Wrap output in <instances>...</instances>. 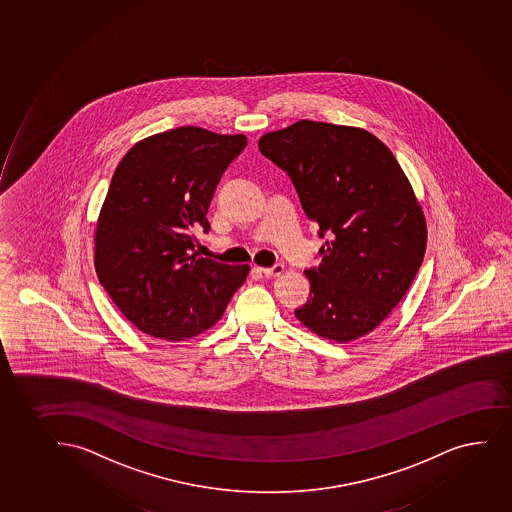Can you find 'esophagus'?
I'll list each match as a JSON object with an SVG mask.
<instances>
[{"label":"esophagus","mask_w":512,"mask_h":512,"mask_svg":"<svg viewBox=\"0 0 512 512\" xmlns=\"http://www.w3.org/2000/svg\"><path fill=\"white\" fill-rule=\"evenodd\" d=\"M259 271H261L265 277H280L283 271H285V266L275 265L273 268H259Z\"/></svg>","instance_id":"1"}]
</instances>
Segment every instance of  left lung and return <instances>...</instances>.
<instances>
[{
  "mask_svg": "<svg viewBox=\"0 0 512 512\" xmlns=\"http://www.w3.org/2000/svg\"><path fill=\"white\" fill-rule=\"evenodd\" d=\"M259 150L292 179L319 235L309 300L295 318L326 340L371 333L400 304L422 265L427 222L393 152L364 128L302 119L270 131Z\"/></svg>",
  "mask_w": 512,
  "mask_h": 512,
  "instance_id": "1",
  "label": "left lung"
}]
</instances>
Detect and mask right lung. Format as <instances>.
Here are the masks:
<instances>
[{"instance_id": "right-lung-1", "label": "right lung", "mask_w": 512, "mask_h": 512, "mask_svg": "<svg viewBox=\"0 0 512 512\" xmlns=\"http://www.w3.org/2000/svg\"><path fill=\"white\" fill-rule=\"evenodd\" d=\"M244 135L181 126L135 143L119 162L94 232L95 271L124 318L165 341L205 333L224 316L249 265L200 258L194 232Z\"/></svg>"}]
</instances>
